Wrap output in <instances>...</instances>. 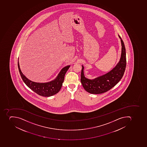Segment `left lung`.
Wrapping results in <instances>:
<instances>
[{
    "mask_svg": "<svg viewBox=\"0 0 147 147\" xmlns=\"http://www.w3.org/2000/svg\"><path fill=\"white\" fill-rule=\"evenodd\" d=\"M121 43L120 60L115 67L104 75L90 80L84 76L83 65L81 73V83L84 90L90 93L99 94L110 90L118 83L124 75L126 65V51L122 39L118 35Z\"/></svg>",
    "mask_w": 147,
    "mask_h": 147,
    "instance_id": "1",
    "label": "left lung"
}]
</instances>
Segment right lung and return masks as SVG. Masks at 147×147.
<instances>
[{
	"label": "right lung",
	"mask_w": 147,
	"mask_h": 147,
	"mask_svg": "<svg viewBox=\"0 0 147 147\" xmlns=\"http://www.w3.org/2000/svg\"><path fill=\"white\" fill-rule=\"evenodd\" d=\"M70 67V65H68L63 67L59 72L56 79L53 80L45 83H38L30 80L23 74L20 69L19 60L18 61L19 71L23 82L34 92L40 96L45 97L53 96L60 91L63 86L65 74Z\"/></svg>",
	"instance_id": "obj_1"
}]
</instances>
